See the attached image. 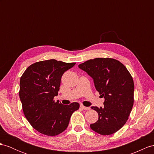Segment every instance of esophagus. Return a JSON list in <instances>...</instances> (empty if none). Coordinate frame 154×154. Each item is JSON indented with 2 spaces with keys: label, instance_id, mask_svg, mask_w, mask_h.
I'll use <instances>...</instances> for the list:
<instances>
[{
  "label": "esophagus",
  "instance_id": "34e87169",
  "mask_svg": "<svg viewBox=\"0 0 154 154\" xmlns=\"http://www.w3.org/2000/svg\"><path fill=\"white\" fill-rule=\"evenodd\" d=\"M80 107L82 108V109L85 110H89V109H90V107H86V106H83V105H81Z\"/></svg>",
  "mask_w": 154,
  "mask_h": 154
}]
</instances>
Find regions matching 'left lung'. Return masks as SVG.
<instances>
[{
	"label": "left lung",
	"mask_w": 154,
	"mask_h": 154,
	"mask_svg": "<svg viewBox=\"0 0 154 154\" xmlns=\"http://www.w3.org/2000/svg\"><path fill=\"white\" fill-rule=\"evenodd\" d=\"M94 82L95 87L104 97V107L91 106L99 119L90 125L93 131L109 135L125 125L134 103V82L121 62L112 58H95L78 65Z\"/></svg>",
	"instance_id": "left-lung-1"
}]
</instances>
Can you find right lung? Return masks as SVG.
I'll use <instances>...</instances> for the list:
<instances>
[{"instance_id": "obj_1", "label": "right lung", "mask_w": 154, "mask_h": 154, "mask_svg": "<svg viewBox=\"0 0 154 154\" xmlns=\"http://www.w3.org/2000/svg\"><path fill=\"white\" fill-rule=\"evenodd\" d=\"M75 64L46 60L30 65L21 76L19 94L23 113L39 133L48 136L61 133L68 127L73 112L79 108L78 103L64 105L54 100L63 74Z\"/></svg>"}]
</instances>
